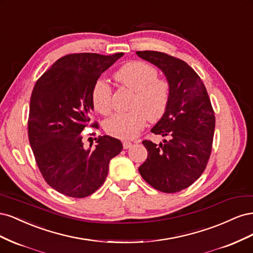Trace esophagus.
Returning a JSON list of instances; mask_svg holds the SVG:
<instances>
[{
    "label": "esophagus",
    "mask_w": 253,
    "mask_h": 253,
    "mask_svg": "<svg viewBox=\"0 0 253 253\" xmlns=\"http://www.w3.org/2000/svg\"><path fill=\"white\" fill-rule=\"evenodd\" d=\"M122 144H124V149H126V150L132 147V142H129V141H122Z\"/></svg>",
    "instance_id": "1"
}]
</instances>
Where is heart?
<instances>
[{"mask_svg":"<svg viewBox=\"0 0 253 253\" xmlns=\"http://www.w3.org/2000/svg\"><path fill=\"white\" fill-rule=\"evenodd\" d=\"M157 76L156 68L142 61H131L115 73V79L135 91V96L131 103V112L115 114L106 120L105 129L110 135L132 139L144 126L147 118L156 121L164 116L170 100V85ZM91 101L98 113H111L112 89L105 81L98 80L95 83Z\"/></svg>","mask_w":253,"mask_h":253,"instance_id":"b5f03b06","label":"heart"}]
</instances>
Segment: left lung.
<instances>
[{
    "label": "left lung",
    "mask_w": 253,
    "mask_h": 253,
    "mask_svg": "<svg viewBox=\"0 0 253 253\" xmlns=\"http://www.w3.org/2000/svg\"><path fill=\"white\" fill-rule=\"evenodd\" d=\"M136 53L157 66L170 85L167 111L151 129L166 139L158 145L142 141L148 158L138 170L153 188L178 192L192 185L208 164L215 128L210 98L200 76L185 61L154 50Z\"/></svg>",
    "instance_id": "1"
}]
</instances>
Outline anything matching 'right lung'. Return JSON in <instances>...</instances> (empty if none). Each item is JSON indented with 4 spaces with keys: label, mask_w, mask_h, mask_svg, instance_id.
Returning a JSON list of instances; mask_svg holds the SVG:
<instances>
[{
    "label": "right lung",
    "mask_w": 253,
    "mask_h": 253,
    "mask_svg": "<svg viewBox=\"0 0 253 253\" xmlns=\"http://www.w3.org/2000/svg\"><path fill=\"white\" fill-rule=\"evenodd\" d=\"M124 52L72 53L57 60L36 82L30 97L28 137L39 170L48 185L82 198L101 187L111 159L122 151L114 137L99 136L83 147L81 132L94 110L91 91L101 74ZM98 127V126H95Z\"/></svg>",
    "instance_id": "obj_1"
}]
</instances>
